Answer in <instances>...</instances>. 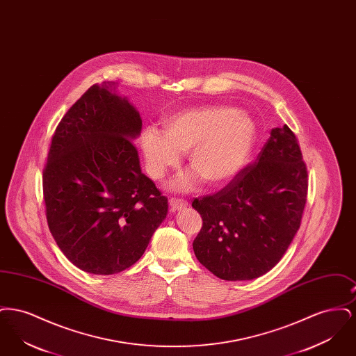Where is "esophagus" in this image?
Returning <instances> with one entry per match:
<instances>
[{"mask_svg":"<svg viewBox=\"0 0 356 356\" xmlns=\"http://www.w3.org/2000/svg\"><path fill=\"white\" fill-rule=\"evenodd\" d=\"M170 205L172 211H179V209L186 208V205H188V202L183 200V199H177V197H170Z\"/></svg>","mask_w":356,"mask_h":356,"instance_id":"obj_1","label":"esophagus"}]
</instances>
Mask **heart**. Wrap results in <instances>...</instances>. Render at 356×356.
<instances>
[{
	"label": "heart",
	"instance_id": "b5f03b06",
	"mask_svg": "<svg viewBox=\"0 0 356 356\" xmlns=\"http://www.w3.org/2000/svg\"><path fill=\"white\" fill-rule=\"evenodd\" d=\"M256 127L236 108L207 105L180 111L163 121V135L148 128L141 136V149L148 172L160 180L179 164V153L188 152V165L208 186L218 188L234 180L254 148ZM191 173L176 186L189 189L197 177Z\"/></svg>",
	"mask_w": 356,
	"mask_h": 356
}]
</instances>
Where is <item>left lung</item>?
Here are the masks:
<instances>
[{
    "label": "left lung",
    "instance_id": "1",
    "mask_svg": "<svg viewBox=\"0 0 356 356\" xmlns=\"http://www.w3.org/2000/svg\"><path fill=\"white\" fill-rule=\"evenodd\" d=\"M308 173L295 134L273 128L252 164L192 207L203 225L193 240L197 260L222 280H251L273 268L296 235Z\"/></svg>",
    "mask_w": 356,
    "mask_h": 356
}]
</instances>
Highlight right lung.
I'll return each instance as SVG.
<instances>
[{
    "label": "right lung",
    "instance_id": "1",
    "mask_svg": "<svg viewBox=\"0 0 356 356\" xmlns=\"http://www.w3.org/2000/svg\"><path fill=\"white\" fill-rule=\"evenodd\" d=\"M138 112L92 85L58 122L42 170L51 236L77 268L115 275L144 254L168 200L140 168Z\"/></svg>",
    "mask_w": 356,
    "mask_h": 356
}]
</instances>
